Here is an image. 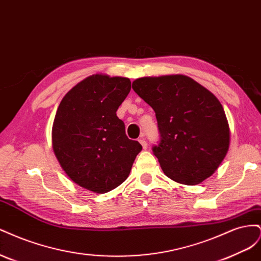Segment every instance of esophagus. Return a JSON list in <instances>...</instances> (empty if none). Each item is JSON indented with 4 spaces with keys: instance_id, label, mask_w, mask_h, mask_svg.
<instances>
[{
    "instance_id": "esophagus-1",
    "label": "esophagus",
    "mask_w": 261,
    "mask_h": 261,
    "mask_svg": "<svg viewBox=\"0 0 261 261\" xmlns=\"http://www.w3.org/2000/svg\"><path fill=\"white\" fill-rule=\"evenodd\" d=\"M139 143L141 144V146H143L144 149H147V148H148V144H147V141L145 140V138H140V139H139Z\"/></svg>"
}]
</instances>
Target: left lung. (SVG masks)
<instances>
[{
  "label": "left lung",
  "instance_id": "obj_1",
  "mask_svg": "<svg viewBox=\"0 0 261 261\" xmlns=\"http://www.w3.org/2000/svg\"><path fill=\"white\" fill-rule=\"evenodd\" d=\"M132 87L155 112L160 141L152 151L164 174L185 185L211 176L230 146L225 112L215 94L185 75L141 77Z\"/></svg>",
  "mask_w": 261,
  "mask_h": 261
}]
</instances>
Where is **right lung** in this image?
I'll list each match as a JSON object with an SVG mask.
<instances>
[{"label":"right lung","instance_id":"obj_1","mask_svg":"<svg viewBox=\"0 0 261 261\" xmlns=\"http://www.w3.org/2000/svg\"><path fill=\"white\" fill-rule=\"evenodd\" d=\"M129 91L128 78L92 75L65 94L55 114V156L70 179L93 193L120 186L143 149L126 136L124 122L116 116Z\"/></svg>","mask_w":261,"mask_h":261}]
</instances>
